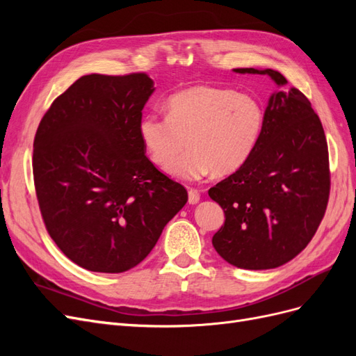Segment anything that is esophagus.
<instances>
[{
  "label": "esophagus",
  "mask_w": 356,
  "mask_h": 356,
  "mask_svg": "<svg viewBox=\"0 0 356 356\" xmlns=\"http://www.w3.org/2000/svg\"><path fill=\"white\" fill-rule=\"evenodd\" d=\"M200 200V191L197 188H188V203L195 204Z\"/></svg>",
  "instance_id": "34e87169"
}]
</instances>
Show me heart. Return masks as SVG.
<instances>
[{
    "instance_id": "b5f03b06",
    "label": "heart",
    "mask_w": 356,
    "mask_h": 356,
    "mask_svg": "<svg viewBox=\"0 0 356 356\" xmlns=\"http://www.w3.org/2000/svg\"><path fill=\"white\" fill-rule=\"evenodd\" d=\"M263 129L264 111L254 96L213 86L174 93L166 101V115L148 113L138 124L154 163L172 161L170 174L187 181L211 172L233 174L254 153ZM187 145L191 148L179 158Z\"/></svg>"
}]
</instances>
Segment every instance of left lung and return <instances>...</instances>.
<instances>
[{"instance_id": "8db88e82", "label": "left lung", "mask_w": 356, "mask_h": 356, "mask_svg": "<svg viewBox=\"0 0 356 356\" xmlns=\"http://www.w3.org/2000/svg\"><path fill=\"white\" fill-rule=\"evenodd\" d=\"M234 71L267 74L281 88L288 83L275 70ZM330 186L327 139L310 101L294 88L275 92L251 157L208 191L225 215L212 238L215 251L248 270L288 263L315 236L327 211Z\"/></svg>"}]
</instances>
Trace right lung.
I'll return each mask as SVG.
<instances>
[{
	"instance_id": "right-lung-1",
	"label": "right lung",
	"mask_w": 356,
	"mask_h": 356,
	"mask_svg": "<svg viewBox=\"0 0 356 356\" xmlns=\"http://www.w3.org/2000/svg\"><path fill=\"white\" fill-rule=\"evenodd\" d=\"M153 92L145 72L83 75L38 124L32 170L42 221L90 272L131 270L187 203L186 187L149 161L139 138Z\"/></svg>"
}]
</instances>
